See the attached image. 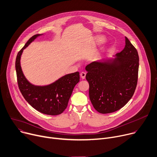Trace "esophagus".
I'll use <instances>...</instances> for the list:
<instances>
[{
    "label": "esophagus",
    "instance_id": "esophagus-1",
    "mask_svg": "<svg viewBox=\"0 0 157 157\" xmlns=\"http://www.w3.org/2000/svg\"><path fill=\"white\" fill-rule=\"evenodd\" d=\"M86 73L81 72V73H80V76H81V78L82 79H85V77H86Z\"/></svg>",
    "mask_w": 157,
    "mask_h": 157
}]
</instances>
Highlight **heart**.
<instances>
[{
  "label": "heart",
  "instance_id": "obj_1",
  "mask_svg": "<svg viewBox=\"0 0 157 157\" xmlns=\"http://www.w3.org/2000/svg\"><path fill=\"white\" fill-rule=\"evenodd\" d=\"M104 40H105V38H104L103 37H102V36H99V37H98L96 38V42H103ZM99 55V52H96V53L94 54V56H95V57H98Z\"/></svg>",
  "mask_w": 157,
  "mask_h": 157
}]
</instances>
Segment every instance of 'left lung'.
<instances>
[{
    "label": "left lung",
    "mask_w": 157,
    "mask_h": 157,
    "mask_svg": "<svg viewBox=\"0 0 157 157\" xmlns=\"http://www.w3.org/2000/svg\"><path fill=\"white\" fill-rule=\"evenodd\" d=\"M115 56L94 61L85 68L91 102L102 114L123 107L133 96L137 84L138 54L126 37L124 48Z\"/></svg>",
    "instance_id": "1"
}]
</instances>
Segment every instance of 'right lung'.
Segmentation results:
<instances>
[{"label": "right lung", "instance_id": "1", "mask_svg": "<svg viewBox=\"0 0 157 157\" xmlns=\"http://www.w3.org/2000/svg\"><path fill=\"white\" fill-rule=\"evenodd\" d=\"M41 35L36 34L31 37L17 55L16 70L17 83L22 96L32 107L46 115H58L67 106L73 89L79 81V73L66 75L46 86H36L28 81L21 69V57L24 49Z\"/></svg>", "mask_w": 157, "mask_h": 157}]
</instances>
